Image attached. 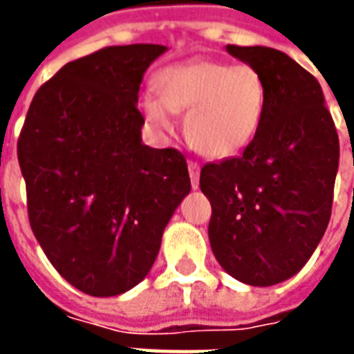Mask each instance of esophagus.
I'll return each instance as SVG.
<instances>
[{
	"label": "esophagus",
	"mask_w": 354,
	"mask_h": 354,
	"mask_svg": "<svg viewBox=\"0 0 354 354\" xmlns=\"http://www.w3.org/2000/svg\"><path fill=\"white\" fill-rule=\"evenodd\" d=\"M187 170H189V178H192L193 189L199 187V176H201V165L197 161L187 162Z\"/></svg>",
	"instance_id": "obj_1"
}]
</instances>
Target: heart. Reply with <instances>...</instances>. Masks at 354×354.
<instances>
[{
  "label": "heart",
  "mask_w": 354,
  "mask_h": 354,
  "mask_svg": "<svg viewBox=\"0 0 354 354\" xmlns=\"http://www.w3.org/2000/svg\"><path fill=\"white\" fill-rule=\"evenodd\" d=\"M155 85L159 96L142 98L146 117L170 131L172 111H187L185 136L201 155L212 159L237 155L260 131L267 88L252 66L192 60L162 70Z\"/></svg>",
  "instance_id": "b5f03b06"
}]
</instances>
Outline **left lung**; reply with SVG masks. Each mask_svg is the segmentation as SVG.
I'll return each instance as SVG.
<instances>
[{
    "mask_svg": "<svg viewBox=\"0 0 354 354\" xmlns=\"http://www.w3.org/2000/svg\"><path fill=\"white\" fill-rule=\"evenodd\" d=\"M256 68L267 102L260 131L243 155L201 169L212 207L208 239L237 281L271 286L296 274L332 214L339 138L315 75L269 47L227 45Z\"/></svg>",
    "mask_w": 354,
    "mask_h": 354,
    "instance_id": "left-lung-1",
    "label": "left lung"
}]
</instances>
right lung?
<instances>
[{
    "label": "right lung",
    "instance_id": "obj_1",
    "mask_svg": "<svg viewBox=\"0 0 354 354\" xmlns=\"http://www.w3.org/2000/svg\"><path fill=\"white\" fill-rule=\"evenodd\" d=\"M165 50L117 45L68 62L35 93L20 131L32 231L58 273L88 296L144 281L192 189L182 151L140 136V83Z\"/></svg>",
    "mask_w": 354,
    "mask_h": 354
}]
</instances>
